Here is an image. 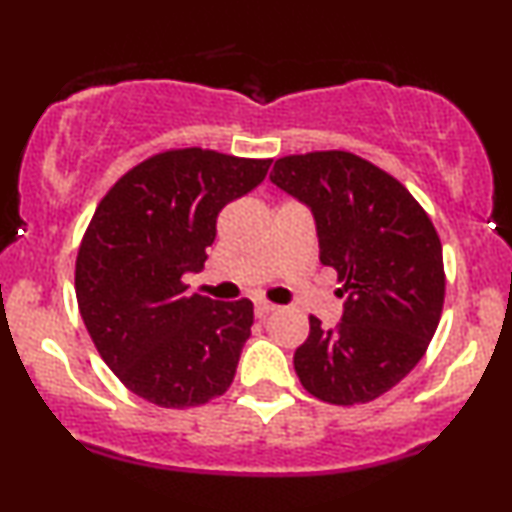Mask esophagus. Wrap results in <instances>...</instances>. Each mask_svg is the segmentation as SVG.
<instances>
[{
    "label": "esophagus",
    "instance_id": "1",
    "mask_svg": "<svg viewBox=\"0 0 512 512\" xmlns=\"http://www.w3.org/2000/svg\"><path fill=\"white\" fill-rule=\"evenodd\" d=\"M274 310H276V305L267 303V300H255V315H257V317H267V315H272Z\"/></svg>",
    "mask_w": 512,
    "mask_h": 512
}]
</instances>
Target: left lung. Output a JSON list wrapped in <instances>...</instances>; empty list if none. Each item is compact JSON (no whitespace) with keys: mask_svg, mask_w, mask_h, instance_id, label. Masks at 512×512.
I'll return each instance as SVG.
<instances>
[{"mask_svg":"<svg viewBox=\"0 0 512 512\" xmlns=\"http://www.w3.org/2000/svg\"><path fill=\"white\" fill-rule=\"evenodd\" d=\"M276 188L312 212L319 260L346 295L334 329L310 317L293 365L307 393L334 405L369 403L408 377L443 307L441 240L405 186L350 152L276 159Z\"/></svg>","mask_w":512,"mask_h":512,"instance_id":"obj_1","label":"left lung"}]
</instances>
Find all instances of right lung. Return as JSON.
<instances>
[{
	"mask_svg": "<svg viewBox=\"0 0 512 512\" xmlns=\"http://www.w3.org/2000/svg\"><path fill=\"white\" fill-rule=\"evenodd\" d=\"M272 159L186 147L133 166L95 209L76 260V298L102 360L135 396L193 408L236 377L252 303L188 295L217 217L267 176Z\"/></svg>",
	"mask_w": 512,
	"mask_h": 512,
	"instance_id": "add662e5",
	"label": "right lung"
}]
</instances>
